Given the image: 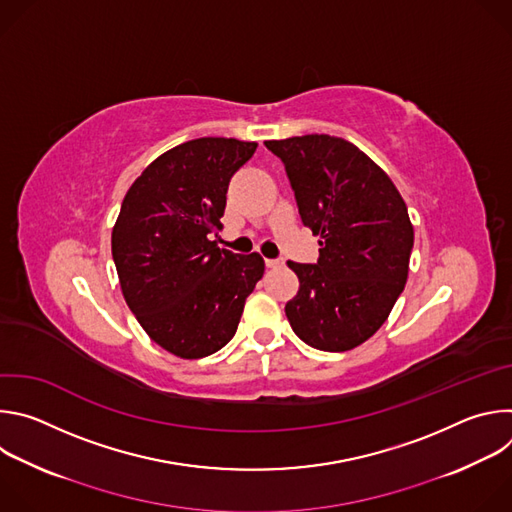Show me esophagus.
Listing matches in <instances>:
<instances>
[{
  "mask_svg": "<svg viewBox=\"0 0 512 512\" xmlns=\"http://www.w3.org/2000/svg\"><path fill=\"white\" fill-rule=\"evenodd\" d=\"M265 265H267L269 269H277V267L283 265V259H265Z\"/></svg>",
  "mask_w": 512,
  "mask_h": 512,
  "instance_id": "esophagus-1",
  "label": "esophagus"
}]
</instances>
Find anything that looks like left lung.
Wrapping results in <instances>:
<instances>
[{
  "instance_id": "left-lung-1",
  "label": "left lung",
  "mask_w": 512,
  "mask_h": 512,
  "mask_svg": "<svg viewBox=\"0 0 512 512\" xmlns=\"http://www.w3.org/2000/svg\"><path fill=\"white\" fill-rule=\"evenodd\" d=\"M285 166L318 263L287 265L300 289L285 316L306 344L344 352L389 318L407 281L413 225L391 178L354 143L312 133L265 141Z\"/></svg>"
}]
</instances>
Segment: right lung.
I'll return each instance as SVG.
<instances>
[{
	"instance_id": "right-lung-1",
	"label": "right lung",
	"mask_w": 512,
	"mask_h": 512,
	"mask_svg": "<svg viewBox=\"0 0 512 512\" xmlns=\"http://www.w3.org/2000/svg\"><path fill=\"white\" fill-rule=\"evenodd\" d=\"M255 141L200 137L156 158L127 190L111 235L123 298L141 328L180 358L221 350L263 277L259 253L218 249L233 174Z\"/></svg>"
}]
</instances>
